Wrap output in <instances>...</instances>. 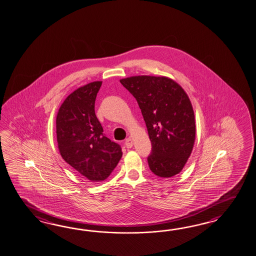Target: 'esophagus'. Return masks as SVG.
Masks as SVG:
<instances>
[{"label":"esophagus","mask_w":256,"mask_h":256,"mask_svg":"<svg viewBox=\"0 0 256 256\" xmlns=\"http://www.w3.org/2000/svg\"><path fill=\"white\" fill-rule=\"evenodd\" d=\"M125 145L126 148H131L133 146V140L131 138H128L125 140Z\"/></svg>","instance_id":"esophagus-1"}]
</instances>
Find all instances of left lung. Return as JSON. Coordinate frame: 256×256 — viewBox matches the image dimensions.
<instances>
[{"label": "left lung", "instance_id": "8db88e82", "mask_svg": "<svg viewBox=\"0 0 256 256\" xmlns=\"http://www.w3.org/2000/svg\"><path fill=\"white\" fill-rule=\"evenodd\" d=\"M137 100L152 142L147 160L161 178L178 174L195 140V118L184 90L166 76H136L120 80Z\"/></svg>", "mask_w": 256, "mask_h": 256}]
</instances>
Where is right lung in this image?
Returning <instances> with one entry per match:
<instances>
[{
	"label": "right lung",
	"mask_w": 256,
	"mask_h": 256,
	"mask_svg": "<svg viewBox=\"0 0 256 256\" xmlns=\"http://www.w3.org/2000/svg\"><path fill=\"white\" fill-rule=\"evenodd\" d=\"M102 82L88 83L68 96L56 116L62 159L88 180H104L122 157L121 146L106 137L94 106Z\"/></svg>",
	"instance_id": "obj_1"
}]
</instances>
